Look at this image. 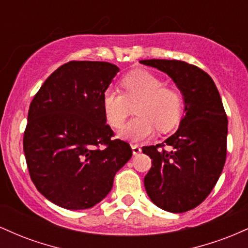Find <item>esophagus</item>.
Segmentation results:
<instances>
[{"mask_svg": "<svg viewBox=\"0 0 248 248\" xmlns=\"http://www.w3.org/2000/svg\"><path fill=\"white\" fill-rule=\"evenodd\" d=\"M132 149L134 155H138V154L141 153V147L139 144H132Z\"/></svg>", "mask_w": 248, "mask_h": 248, "instance_id": "1", "label": "esophagus"}]
</instances>
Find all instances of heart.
<instances>
[{
  "label": "heart",
  "instance_id": "heart-1",
  "mask_svg": "<svg viewBox=\"0 0 248 248\" xmlns=\"http://www.w3.org/2000/svg\"><path fill=\"white\" fill-rule=\"evenodd\" d=\"M122 93L108 88L102 95V107L108 124L119 128L135 106L138 115L119 132L120 138L140 142L150 138L157 127L161 132L177 124L183 110V96L172 87L164 86L157 76L148 71H134L122 78Z\"/></svg>",
  "mask_w": 248,
  "mask_h": 248
}]
</instances>
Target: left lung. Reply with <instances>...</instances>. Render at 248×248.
Wrapping results in <instances>:
<instances>
[{"instance_id": "1", "label": "left lung", "mask_w": 248, "mask_h": 248, "mask_svg": "<svg viewBox=\"0 0 248 248\" xmlns=\"http://www.w3.org/2000/svg\"><path fill=\"white\" fill-rule=\"evenodd\" d=\"M140 62L172 79L183 95L186 113L173 135L160 144L142 148L153 160L144 187L150 201L160 209L186 212L210 195L223 171L226 113L215 81L199 67L167 59Z\"/></svg>"}]
</instances>
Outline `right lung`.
I'll return each instance as SVG.
<instances>
[{"mask_svg": "<svg viewBox=\"0 0 248 248\" xmlns=\"http://www.w3.org/2000/svg\"><path fill=\"white\" fill-rule=\"evenodd\" d=\"M120 71L106 62H69L33 96L23 149L30 177L56 205L85 210L112 190L132 157L127 142L110 140L102 95Z\"/></svg>", "mask_w": 248, "mask_h": 248, "instance_id": "right-lung-1", "label": "right lung"}]
</instances>
